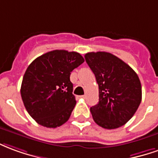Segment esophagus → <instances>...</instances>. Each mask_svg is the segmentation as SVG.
I'll use <instances>...</instances> for the list:
<instances>
[{
  "label": "esophagus",
  "mask_w": 158,
  "mask_h": 158,
  "mask_svg": "<svg viewBox=\"0 0 158 158\" xmlns=\"http://www.w3.org/2000/svg\"><path fill=\"white\" fill-rule=\"evenodd\" d=\"M79 99H86V95H81V96H78Z\"/></svg>",
  "instance_id": "1"
}]
</instances>
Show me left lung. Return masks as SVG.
<instances>
[{"instance_id": "left-lung-1", "label": "left lung", "mask_w": 158, "mask_h": 158, "mask_svg": "<svg viewBox=\"0 0 158 158\" xmlns=\"http://www.w3.org/2000/svg\"><path fill=\"white\" fill-rule=\"evenodd\" d=\"M86 62L99 85V103L90 108L96 123L106 129L122 127L141 102V83L135 71L110 52H88Z\"/></svg>"}]
</instances>
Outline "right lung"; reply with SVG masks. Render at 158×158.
I'll return each instance as SVG.
<instances>
[{
	"instance_id": "1",
	"label": "right lung",
	"mask_w": 158,
	"mask_h": 158,
	"mask_svg": "<svg viewBox=\"0 0 158 158\" xmlns=\"http://www.w3.org/2000/svg\"><path fill=\"white\" fill-rule=\"evenodd\" d=\"M83 62L78 52L53 50L28 66L20 93L25 109L38 124L55 128L70 118L77 104L70 72Z\"/></svg>"
}]
</instances>
